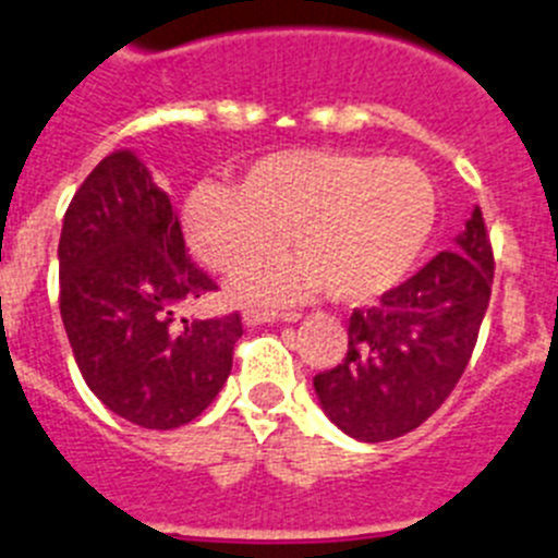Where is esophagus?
Returning a JSON list of instances; mask_svg holds the SVG:
<instances>
[{
    "label": "esophagus",
    "mask_w": 558,
    "mask_h": 558,
    "mask_svg": "<svg viewBox=\"0 0 558 558\" xmlns=\"http://www.w3.org/2000/svg\"><path fill=\"white\" fill-rule=\"evenodd\" d=\"M242 319H244V325H247V327H255V325H267V322H278V319H283V316L275 314V311L247 308V311H244V314H242Z\"/></svg>",
    "instance_id": "1"
}]
</instances>
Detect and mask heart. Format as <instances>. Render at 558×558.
Listing matches in <instances>:
<instances>
[{
  "mask_svg": "<svg viewBox=\"0 0 558 558\" xmlns=\"http://www.w3.org/2000/svg\"><path fill=\"white\" fill-rule=\"evenodd\" d=\"M435 220V184L418 165L327 148L258 156L239 186L201 181L181 203L192 255L222 275L262 262L286 231L296 255L242 275V303H294L319 289L336 303H372L408 278Z\"/></svg>",
  "mask_w": 558,
  "mask_h": 558,
  "instance_id": "1",
  "label": "heart"
}]
</instances>
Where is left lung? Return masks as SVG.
Here are the masks:
<instances>
[{"mask_svg":"<svg viewBox=\"0 0 558 558\" xmlns=\"http://www.w3.org/2000/svg\"><path fill=\"white\" fill-rule=\"evenodd\" d=\"M493 247L473 208L454 250L350 316L347 357L314 377L327 418L363 444L393 440L449 399L476 347L490 303Z\"/></svg>","mask_w":558,"mask_h":558,"instance_id":"obj_1","label":"left lung"}]
</instances>
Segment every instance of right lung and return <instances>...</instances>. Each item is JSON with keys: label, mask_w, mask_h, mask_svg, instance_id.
I'll return each instance as SVG.
<instances>
[{"label": "right lung", "mask_w": 558, "mask_h": 558, "mask_svg": "<svg viewBox=\"0 0 558 558\" xmlns=\"http://www.w3.org/2000/svg\"><path fill=\"white\" fill-rule=\"evenodd\" d=\"M57 258L76 366L114 415L145 429H175L215 402L242 319L175 325V311L217 283L186 255L168 192L134 150L104 156L82 181Z\"/></svg>", "instance_id": "obj_1"}]
</instances>
